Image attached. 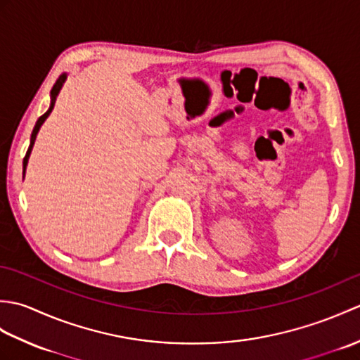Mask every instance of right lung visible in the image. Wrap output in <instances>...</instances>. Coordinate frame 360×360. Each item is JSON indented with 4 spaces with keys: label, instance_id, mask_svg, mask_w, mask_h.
Listing matches in <instances>:
<instances>
[{
    "label": "right lung",
    "instance_id": "add662e5",
    "mask_svg": "<svg viewBox=\"0 0 360 360\" xmlns=\"http://www.w3.org/2000/svg\"><path fill=\"white\" fill-rule=\"evenodd\" d=\"M66 79H68V74H66V72H63V74L60 75V77L57 79L56 85H53L52 89H51V105H49V110L46 111L41 117H38L37 124H35V127H34V129H32V134H30V145H29V148H27V153H26L25 159H22V174L26 173V167H27V162H29V156H30V151H32V148H34L37 134H38V131H40V128H41V125L44 124V120L48 119V116L52 112L53 105H56V101H57V96H58V93H60V89L63 88V83L66 82Z\"/></svg>",
    "mask_w": 360,
    "mask_h": 360
}]
</instances>
